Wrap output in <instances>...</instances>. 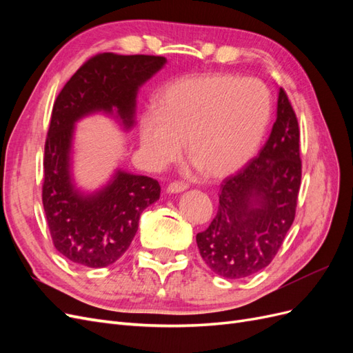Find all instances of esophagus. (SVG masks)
<instances>
[{"label":"esophagus","instance_id":"esophagus-1","mask_svg":"<svg viewBox=\"0 0 353 353\" xmlns=\"http://www.w3.org/2000/svg\"><path fill=\"white\" fill-rule=\"evenodd\" d=\"M187 188H188V185L185 183H183V181H174V183H170L168 185L169 193H181V191H184Z\"/></svg>","mask_w":353,"mask_h":353}]
</instances>
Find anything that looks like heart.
Returning <instances> with one entry per match:
<instances>
[{
	"instance_id": "b5f03b06",
	"label": "heart",
	"mask_w": 353,
	"mask_h": 353,
	"mask_svg": "<svg viewBox=\"0 0 353 353\" xmlns=\"http://www.w3.org/2000/svg\"><path fill=\"white\" fill-rule=\"evenodd\" d=\"M270 94L256 79L199 74L169 83L140 121L141 150L154 166L187 156L203 174L236 172L254 154L270 121Z\"/></svg>"
}]
</instances>
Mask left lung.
I'll return each mask as SVG.
<instances>
[{
    "mask_svg": "<svg viewBox=\"0 0 353 353\" xmlns=\"http://www.w3.org/2000/svg\"><path fill=\"white\" fill-rule=\"evenodd\" d=\"M297 117L283 88L276 119L259 154L222 181L219 206L208 230L196 236L209 268L237 280L268 266L296 216L302 179Z\"/></svg>",
    "mask_w": 353,
    "mask_h": 353,
    "instance_id": "8db88e82",
    "label": "left lung"
}]
</instances>
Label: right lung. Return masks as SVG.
Returning a JSON list of instances; mask_svg holds the SVG:
<instances>
[{
    "mask_svg": "<svg viewBox=\"0 0 353 353\" xmlns=\"http://www.w3.org/2000/svg\"><path fill=\"white\" fill-rule=\"evenodd\" d=\"M165 63L162 56L101 52L74 72L52 105L42 205L54 248L73 263L88 268L114 263L131 245L143 210L160 197L157 179L121 170L92 196L74 190L69 170L73 125L88 113L116 110L131 128L138 88Z\"/></svg>",
    "mask_w": 353,
    "mask_h": 353,
    "instance_id": "right-lung-1",
    "label": "right lung"
}]
</instances>
